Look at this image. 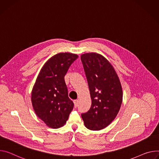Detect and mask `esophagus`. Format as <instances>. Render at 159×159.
<instances>
[{"label": "esophagus", "mask_w": 159, "mask_h": 159, "mask_svg": "<svg viewBox=\"0 0 159 159\" xmlns=\"http://www.w3.org/2000/svg\"><path fill=\"white\" fill-rule=\"evenodd\" d=\"M78 100L77 99H75L74 101V105H75V107L76 108L77 106H78Z\"/></svg>", "instance_id": "34e87169"}]
</instances>
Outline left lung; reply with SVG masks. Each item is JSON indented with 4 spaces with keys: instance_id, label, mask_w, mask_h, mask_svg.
<instances>
[{
    "instance_id": "obj_1",
    "label": "left lung",
    "mask_w": 159,
    "mask_h": 159,
    "mask_svg": "<svg viewBox=\"0 0 159 159\" xmlns=\"http://www.w3.org/2000/svg\"><path fill=\"white\" fill-rule=\"evenodd\" d=\"M87 78L92 104L81 116L92 131L107 127L116 117L122 102V89L113 67L105 57L96 52L80 56Z\"/></svg>"
}]
</instances>
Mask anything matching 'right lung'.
<instances>
[{"mask_svg": "<svg viewBox=\"0 0 159 159\" xmlns=\"http://www.w3.org/2000/svg\"><path fill=\"white\" fill-rule=\"evenodd\" d=\"M78 56L58 53L44 64L36 79L32 92V103L37 116L48 126H63L74 104L68 98L65 75Z\"/></svg>", "mask_w": 159, "mask_h": 159, "instance_id": "1", "label": "right lung"}]
</instances>
